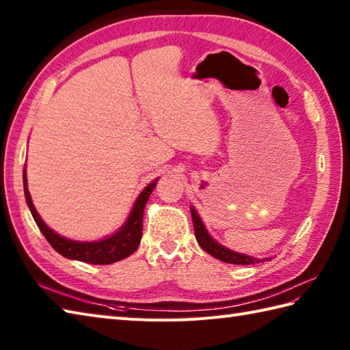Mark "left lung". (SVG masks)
I'll use <instances>...</instances> for the list:
<instances>
[{
    "mask_svg": "<svg viewBox=\"0 0 350 350\" xmlns=\"http://www.w3.org/2000/svg\"><path fill=\"white\" fill-rule=\"evenodd\" d=\"M191 217H192V222H194V232H196L197 242L200 243V247H202L206 252H209L212 257L221 260V262L232 263V265H254L257 262L271 260V258H256L247 254H241V252L232 251L226 248L224 245L218 243L206 230L202 218H200V215L194 209V206H191Z\"/></svg>",
    "mask_w": 350,
    "mask_h": 350,
    "instance_id": "left-lung-1",
    "label": "left lung"
}]
</instances>
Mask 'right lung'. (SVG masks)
Wrapping results in <instances>:
<instances>
[{"mask_svg": "<svg viewBox=\"0 0 350 350\" xmlns=\"http://www.w3.org/2000/svg\"><path fill=\"white\" fill-rule=\"evenodd\" d=\"M156 182H158V179H154L153 182L148 183L147 187L139 192L135 203L132 206V211L129 213L128 219L124 221V224L118 228L117 232L99 241L81 242V241H72V239H68V237H63L44 224V221L40 218V215L37 213L36 207L33 204L31 196H29L28 192L27 171L24 168V192H25L27 204L29 207V212H31L37 227L40 228L43 236L46 237V241L51 243V247L54 248L58 254H62L66 258L79 260V262L92 263V265H111L114 262H118V260L129 257L132 252H135L141 241V234H143L144 207L147 204L148 197L152 194L153 188L156 187Z\"/></svg>", "mask_w": 350, "mask_h": 350, "instance_id": "right-lung-1", "label": "right lung"}]
</instances>
